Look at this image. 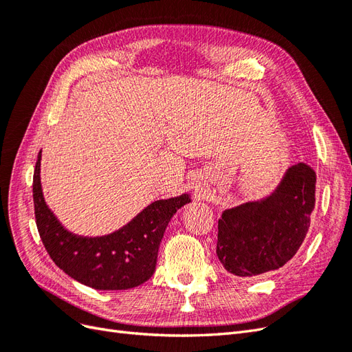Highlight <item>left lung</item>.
Instances as JSON below:
<instances>
[{"mask_svg":"<svg viewBox=\"0 0 352 352\" xmlns=\"http://www.w3.org/2000/svg\"><path fill=\"white\" fill-rule=\"evenodd\" d=\"M316 204V173L291 166L272 192L226 208L219 219L217 257L229 273L254 278L289 261L304 242Z\"/></svg>","mask_w":352,"mask_h":352,"instance_id":"8db88e82","label":"left lung"}]
</instances>
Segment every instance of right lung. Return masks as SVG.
Instances as JSON below:
<instances>
[{
    "mask_svg": "<svg viewBox=\"0 0 352 352\" xmlns=\"http://www.w3.org/2000/svg\"><path fill=\"white\" fill-rule=\"evenodd\" d=\"M41 157L34 175V204L42 243L58 267L74 280L98 291H123L140 286L155 272L166 228L190 194L157 199L119 230L102 236L70 232L47 206L41 185Z\"/></svg>",
    "mask_w": 352,
    "mask_h": 352,
    "instance_id": "obj_1",
    "label": "right lung"
}]
</instances>
